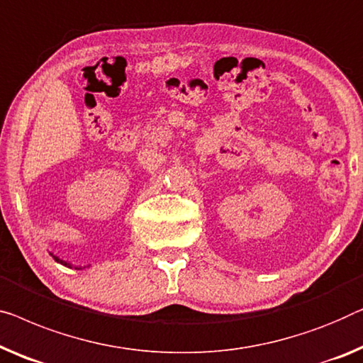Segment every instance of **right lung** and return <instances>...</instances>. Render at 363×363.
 <instances>
[{"label": "right lung", "instance_id": "1", "mask_svg": "<svg viewBox=\"0 0 363 363\" xmlns=\"http://www.w3.org/2000/svg\"><path fill=\"white\" fill-rule=\"evenodd\" d=\"M50 255L54 257V260H55V262H59V264L68 267V269H75V270H83V269H86V267H82V265H72L70 262H67V260H64V259H60V257L54 255V254H52V252H50ZM88 267H90V265H88Z\"/></svg>", "mask_w": 363, "mask_h": 363}]
</instances>
